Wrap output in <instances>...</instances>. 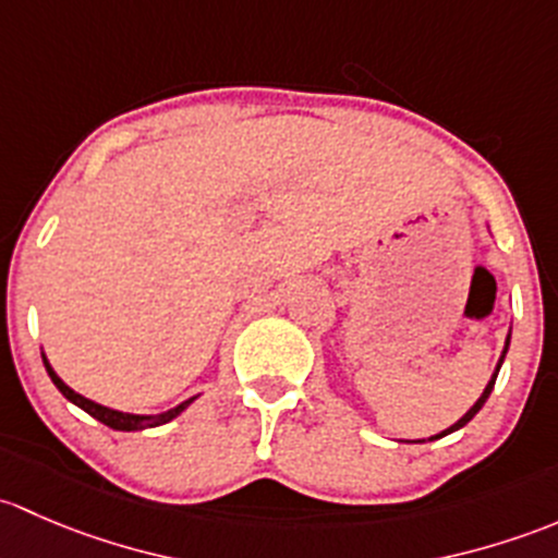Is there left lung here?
<instances>
[{
  "label": "left lung",
  "instance_id": "left-lung-1",
  "mask_svg": "<svg viewBox=\"0 0 558 558\" xmlns=\"http://www.w3.org/2000/svg\"><path fill=\"white\" fill-rule=\"evenodd\" d=\"M508 347H510V332H508V338H505V349H502V354H499V363H497V367H494V373H492V378H489V384H486V389H484V395H481L478 400H475L473 405H470V411L464 413L462 418H459V422H453L449 429H444V433H438V435H433V438H427V440H438V438H446V435H451V433H457V429H462L464 424L470 422V418L475 416V413L481 411V408H484V403L486 400H489V395H492V389H494V381H497V373H499V367H502V363H505V354H508ZM405 444H424V438L422 440H405Z\"/></svg>",
  "mask_w": 558,
  "mask_h": 558
}]
</instances>
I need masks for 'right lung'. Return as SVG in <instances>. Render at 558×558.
Masks as SVG:
<instances>
[{
	"mask_svg": "<svg viewBox=\"0 0 558 558\" xmlns=\"http://www.w3.org/2000/svg\"><path fill=\"white\" fill-rule=\"evenodd\" d=\"M43 363H45V371H48L50 381H53L56 387H59V392L64 395L69 403H74L77 408H83L85 413H90V416H94V418H99V422L107 424V427L120 429V433H136V429L160 427V424H166V422H171V418L180 416V413L185 411V408L191 405L195 398H198V395H193V398H187L185 403L169 408V411H163V413H125V411H114V408H107V405H101V403H94V400L83 398V395L74 392L72 387H66V384L61 381L59 373L53 371V365L48 363V357H45V352H43Z\"/></svg>",
	"mask_w": 558,
	"mask_h": 558,
	"instance_id": "add662e5",
	"label": "right lung"
}]
</instances>
